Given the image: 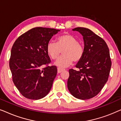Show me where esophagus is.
<instances>
[{"mask_svg":"<svg viewBox=\"0 0 121 121\" xmlns=\"http://www.w3.org/2000/svg\"><path fill=\"white\" fill-rule=\"evenodd\" d=\"M64 70H65V69H62V68H58V69H57L58 73H62V72H63Z\"/></svg>","mask_w":121,"mask_h":121,"instance_id":"34e87169","label":"esophagus"}]
</instances>
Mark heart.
<instances>
[{
	"mask_svg": "<svg viewBox=\"0 0 121 121\" xmlns=\"http://www.w3.org/2000/svg\"><path fill=\"white\" fill-rule=\"evenodd\" d=\"M46 51L52 60L57 59L62 51L63 56L54 64L59 68H65L70 65L73 61L77 63L82 60L85 53V48L82 43L78 42V39L75 36L66 34L58 36L56 43H48Z\"/></svg>",
	"mask_w": 121,
	"mask_h": 121,
	"instance_id": "1",
	"label": "heart"
}]
</instances>
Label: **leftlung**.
<instances>
[{
  "instance_id": "1",
  "label": "left lung",
  "mask_w": 121,
  "mask_h": 121,
  "mask_svg": "<svg viewBox=\"0 0 121 121\" xmlns=\"http://www.w3.org/2000/svg\"><path fill=\"white\" fill-rule=\"evenodd\" d=\"M83 36L85 53L78 63L77 71L69 70L67 86L70 94L76 98L87 100L96 96L108 80L111 67L110 51L105 41L84 27H76Z\"/></svg>"
}]
</instances>
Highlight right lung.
Here are the masks:
<instances>
[{
    "mask_svg": "<svg viewBox=\"0 0 121 121\" xmlns=\"http://www.w3.org/2000/svg\"><path fill=\"white\" fill-rule=\"evenodd\" d=\"M59 30L35 27L16 39L11 51L9 67L13 81L26 98L39 100L52 87L57 73L56 66H48V43Z\"/></svg>",
    "mask_w": 121,
    "mask_h": 121,
    "instance_id": "1",
    "label": "right lung"
}]
</instances>
